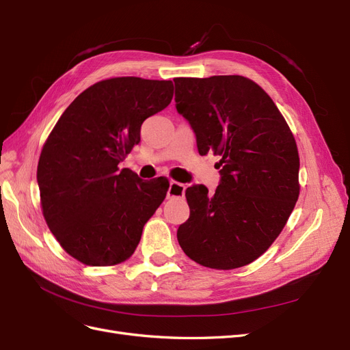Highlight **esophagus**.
Returning a JSON list of instances; mask_svg holds the SVG:
<instances>
[{
    "mask_svg": "<svg viewBox=\"0 0 350 350\" xmlns=\"http://www.w3.org/2000/svg\"><path fill=\"white\" fill-rule=\"evenodd\" d=\"M185 191H186V186H185V185L178 183V182H174V180H172L170 186H168V190H167V198H168V199L183 198V196H185Z\"/></svg>",
    "mask_w": 350,
    "mask_h": 350,
    "instance_id": "1",
    "label": "esophagus"
}]
</instances>
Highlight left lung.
I'll list each match as a JSON object with an SVG mask.
<instances>
[{
  "label": "left lung",
  "instance_id": "8db88e82",
  "mask_svg": "<svg viewBox=\"0 0 350 350\" xmlns=\"http://www.w3.org/2000/svg\"><path fill=\"white\" fill-rule=\"evenodd\" d=\"M176 109L196 134L199 154L221 157L213 196L186 190L187 221L177 241L195 262L234 269L261 256L281 234L300 195V159L284 116L248 77H176Z\"/></svg>",
  "mask_w": 350,
  "mask_h": 350
}]
</instances>
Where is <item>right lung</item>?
Here are the masks:
<instances>
[{
    "mask_svg": "<svg viewBox=\"0 0 350 350\" xmlns=\"http://www.w3.org/2000/svg\"><path fill=\"white\" fill-rule=\"evenodd\" d=\"M172 81L125 76L100 81L66 108L37 165L43 216L60 247L82 264L131 256L163 203L168 180H141L118 164L139 142L148 116L173 99Z\"/></svg>",
    "mask_w": 350,
    "mask_h": 350,
    "instance_id": "add662e5",
    "label": "right lung"
}]
</instances>
